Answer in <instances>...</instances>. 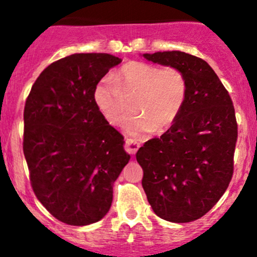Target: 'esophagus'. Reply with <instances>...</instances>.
I'll list each match as a JSON object with an SVG mask.
<instances>
[{
    "mask_svg": "<svg viewBox=\"0 0 257 257\" xmlns=\"http://www.w3.org/2000/svg\"><path fill=\"white\" fill-rule=\"evenodd\" d=\"M138 149H139L138 142L133 141V139H126V141H125V150L129 153V154L134 155Z\"/></svg>",
    "mask_w": 257,
    "mask_h": 257,
    "instance_id": "34e87169",
    "label": "esophagus"
}]
</instances>
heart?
<instances>
[{
    "label": "heart",
    "mask_w": 257,
    "mask_h": 257,
    "mask_svg": "<svg viewBox=\"0 0 257 257\" xmlns=\"http://www.w3.org/2000/svg\"><path fill=\"white\" fill-rule=\"evenodd\" d=\"M188 94V82L181 71L173 67L159 68L144 62H129L115 76L98 80L93 89V100L112 125L120 123L128 102L136 97L134 114L124 121V131L132 136L172 126L180 115Z\"/></svg>",
    "instance_id": "b5f03b06"
}]
</instances>
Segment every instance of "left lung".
Wrapping results in <instances>:
<instances>
[{"mask_svg":"<svg viewBox=\"0 0 257 257\" xmlns=\"http://www.w3.org/2000/svg\"><path fill=\"white\" fill-rule=\"evenodd\" d=\"M143 57L183 72L188 94L175 123L137 152L144 172L142 185L158 216L194 221L219 201L232 178L237 141L232 100L214 69L199 57L180 51Z\"/></svg>","mask_w":257,"mask_h":257,"instance_id":"left-lung-1","label":"left lung"}]
</instances>
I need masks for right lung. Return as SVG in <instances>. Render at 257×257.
<instances>
[{
  "mask_svg": "<svg viewBox=\"0 0 257 257\" xmlns=\"http://www.w3.org/2000/svg\"><path fill=\"white\" fill-rule=\"evenodd\" d=\"M120 58L74 53L49 64L25 105L23 153L33 191L59 221L84 226L109 211L113 184L128 164L124 138L93 100Z\"/></svg>",
  "mask_w": 257,
  "mask_h": 257,
  "instance_id": "add662e5",
  "label": "right lung"
}]
</instances>
